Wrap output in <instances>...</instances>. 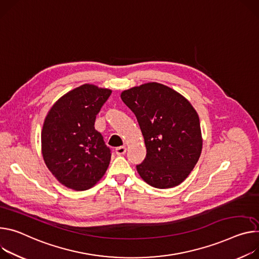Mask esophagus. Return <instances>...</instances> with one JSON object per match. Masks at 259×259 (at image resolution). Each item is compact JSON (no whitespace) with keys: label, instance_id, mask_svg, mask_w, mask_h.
<instances>
[{"label":"esophagus","instance_id":"obj_1","mask_svg":"<svg viewBox=\"0 0 259 259\" xmlns=\"http://www.w3.org/2000/svg\"><path fill=\"white\" fill-rule=\"evenodd\" d=\"M126 147L125 146H122V147H117L115 148V154L116 155H124L126 153Z\"/></svg>","mask_w":259,"mask_h":259}]
</instances>
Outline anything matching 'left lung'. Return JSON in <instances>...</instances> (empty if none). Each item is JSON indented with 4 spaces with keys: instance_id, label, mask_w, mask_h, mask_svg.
<instances>
[{
    "instance_id": "8db88e82",
    "label": "left lung",
    "mask_w": 259,
    "mask_h": 259,
    "mask_svg": "<svg viewBox=\"0 0 259 259\" xmlns=\"http://www.w3.org/2000/svg\"><path fill=\"white\" fill-rule=\"evenodd\" d=\"M123 102L133 111L145 138L147 155L136 165L149 185L165 189L180 185L199 159V117L190 102L172 89L149 82L124 91Z\"/></svg>"
}]
</instances>
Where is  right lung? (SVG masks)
<instances>
[{
  "label": "right lung",
  "instance_id": "1",
  "mask_svg": "<svg viewBox=\"0 0 259 259\" xmlns=\"http://www.w3.org/2000/svg\"><path fill=\"white\" fill-rule=\"evenodd\" d=\"M110 94L107 89L82 84L60 98L45 117L43 159L58 181L70 189H90L109 165L111 151L94 125Z\"/></svg>",
  "mask_w": 259,
  "mask_h": 259
}]
</instances>
